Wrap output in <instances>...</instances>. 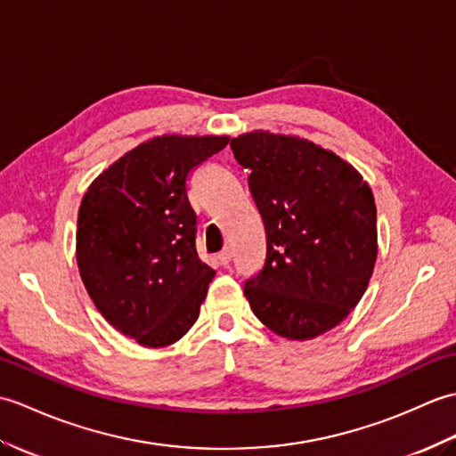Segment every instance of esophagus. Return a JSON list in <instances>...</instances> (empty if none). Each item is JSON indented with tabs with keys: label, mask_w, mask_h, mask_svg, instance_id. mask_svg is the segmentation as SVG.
Segmentation results:
<instances>
[{
	"label": "esophagus",
	"mask_w": 456,
	"mask_h": 456,
	"mask_svg": "<svg viewBox=\"0 0 456 456\" xmlns=\"http://www.w3.org/2000/svg\"><path fill=\"white\" fill-rule=\"evenodd\" d=\"M216 259H218V263H220V265H228V263H230V259H232V251H230L228 248H224V249H222V251H220V254L216 256Z\"/></svg>",
	"instance_id": "1"
}]
</instances>
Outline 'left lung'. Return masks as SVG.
Wrapping results in <instances>:
<instances>
[{"label": "left lung", "mask_w": 456, "mask_h": 456, "mask_svg": "<svg viewBox=\"0 0 456 456\" xmlns=\"http://www.w3.org/2000/svg\"><path fill=\"white\" fill-rule=\"evenodd\" d=\"M265 226L263 269L244 295L277 336L305 341L336 328L365 295L377 261L367 181L333 151L267 130L230 142Z\"/></svg>", "instance_id": "1"}]
</instances>
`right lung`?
Wrapping results in <instances>:
<instances>
[{
	"mask_svg": "<svg viewBox=\"0 0 456 456\" xmlns=\"http://www.w3.org/2000/svg\"><path fill=\"white\" fill-rule=\"evenodd\" d=\"M228 140L151 138L110 164L82 199L79 275L103 318L140 346H171L199 318L215 271L197 256L187 177Z\"/></svg>",
	"mask_w": 456,
	"mask_h": 456,
	"instance_id": "add662e5",
	"label": "right lung"
}]
</instances>
